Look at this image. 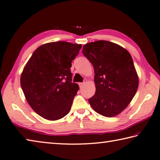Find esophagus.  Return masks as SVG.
I'll list each match as a JSON object with an SVG mask.
<instances>
[{
  "mask_svg": "<svg viewBox=\"0 0 160 160\" xmlns=\"http://www.w3.org/2000/svg\"><path fill=\"white\" fill-rule=\"evenodd\" d=\"M78 85H79L80 88H82V87L84 85H85V82H79V83H78Z\"/></svg>",
  "mask_w": 160,
  "mask_h": 160,
  "instance_id": "1",
  "label": "esophagus"
}]
</instances>
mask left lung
I'll return each mask as SVG.
<instances>
[{
	"instance_id": "8db88e82",
	"label": "left lung",
	"mask_w": 160,
	"mask_h": 160,
	"mask_svg": "<svg viewBox=\"0 0 160 160\" xmlns=\"http://www.w3.org/2000/svg\"><path fill=\"white\" fill-rule=\"evenodd\" d=\"M82 54L94 68L96 92L89 103L96 112L108 118L125 109L134 97L138 77L126 49L106 40L88 43Z\"/></svg>"
}]
</instances>
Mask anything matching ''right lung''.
<instances>
[{
    "label": "right lung",
    "mask_w": 160,
    "mask_h": 160,
    "mask_svg": "<svg viewBox=\"0 0 160 160\" xmlns=\"http://www.w3.org/2000/svg\"><path fill=\"white\" fill-rule=\"evenodd\" d=\"M82 45L58 41L38 48L21 75V87L28 103L38 115L57 120L68 114L79 89L72 82L71 62Z\"/></svg>",
    "instance_id": "obj_1"
}]
</instances>
